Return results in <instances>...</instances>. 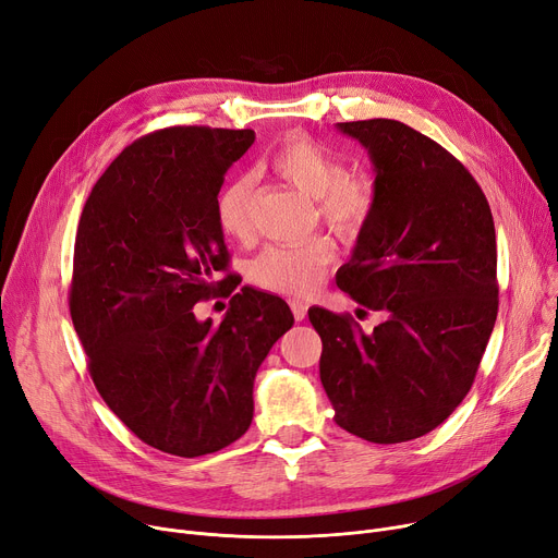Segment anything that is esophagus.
Listing matches in <instances>:
<instances>
[{
	"instance_id": "1",
	"label": "esophagus",
	"mask_w": 558,
	"mask_h": 558,
	"mask_svg": "<svg viewBox=\"0 0 558 558\" xmlns=\"http://www.w3.org/2000/svg\"><path fill=\"white\" fill-rule=\"evenodd\" d=\"M290 311H292L294 319H298V322H302V319H306L308 306H306L304 302H300V300H292V302H290Z\"/></svg>"
}]
</instances>
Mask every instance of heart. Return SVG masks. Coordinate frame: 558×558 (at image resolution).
<instances>
[{
  "mask_svg": "<svg viewBox=\"0 0 558 558\" xmlns=\"http://www.w3.org/2000/svg\"><path fill=\"white\" fill-rule=\"evenodd\" d=\"M270 169L315 201L319 220L340 239H355L369 225L378 186L365 171H344L342 159L308 135L286 137L268 159ZM254 180L239 175L229 180L216 201V220L232 241L252 239ZM333 247L324 239L300 245H272L260 252L250 266L254 286L268 292L306 298L329 272Z\"/></svg>",
  "mask_w": 558,
  "mask_h": 558,
  "instance_id": "obj_1",
  "label": "heart"
}]
</instances>
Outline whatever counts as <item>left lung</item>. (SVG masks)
<instances>
[{
  "instance_id": "left-lung-1",
  "label": "left lung",
  "mask_w": 558,
  "mask_h": 558,
  "mask_svg": "<svg viewBox=\"0 0 558 558\" xmlns=\"http://www.w3.org/2000/svg\"><path fill=\"white\" fill-rule=\"evenodd\" d=\"M372 157L378 205L338 286L385 311L372 333L311 308L319 378L347 433L374 444L428 435L464 401L498 317L496 227L460 159L395 119L338 123Z\"/></svg>"
}]
</instances>
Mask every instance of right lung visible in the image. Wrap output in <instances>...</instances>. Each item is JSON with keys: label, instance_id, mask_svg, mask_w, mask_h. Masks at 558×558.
Listing matches in <instances>:
<instances>
[{"label": "right lung", "instance_id": "add662e5", "mask_svg": "<svg viewBox=\"0 0 558 558\" xmlns=\"http://www.w3.org/2000/svg\"><path fill=\"white\" fill-rule=\"evenodd\" d=\"M254 130L175 125L121 150L83 207L70 313L108 408L144 444L201 457L234 444L254 416V376L290 329L288 304L232 286L220 324L193 306L216 298L229 254L216 220L225 173Z\"/></svg>", "mask_w": 558, "mask_h": 558}]
</instances>
